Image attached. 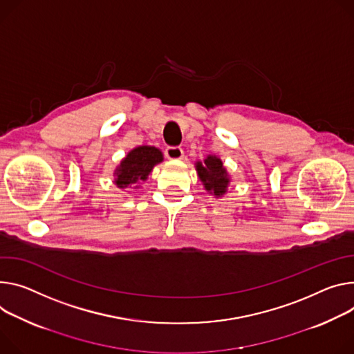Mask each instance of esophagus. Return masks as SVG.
<instances>
[{
    "instance_id": "34e87169",
    "label": "esophagus",
    "mask_w": 354,
    "mask_h": 354,
    "mask_svg": "<svg viewBox=\"0 0 354 354\" xmlns=\"http://www.w3.org/2000/svg\"><path fill=\"white\" fill-rule=\"evenodd\" d=\"M165 156L171 160H178L183 158V149L180 147H168L165 149Z\"/></svg>"
}]
</instances>
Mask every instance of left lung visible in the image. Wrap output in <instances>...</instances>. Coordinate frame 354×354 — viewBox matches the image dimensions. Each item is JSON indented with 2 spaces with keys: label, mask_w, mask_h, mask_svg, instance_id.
Returning a JSON list of instances; mask_svg holds the SVG:
<instances>
[{
  "label": "left lung",
  "mask_w": 354,
  "mask_h": 354,
  "mask_svg": "<svg viewBox=\"0 0 354 354\" xmlns=\"http://www.w3.org/2000/svg\"><path fill=\"white\" fill-rule=\"evenodd\" d=\"M195 168L209 195L218 199L227 194L232 178L217 155H207L203 160H196Z\"/></svg>",
  "instance_id": "8db88e82"
}]
</instances>
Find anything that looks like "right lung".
<instances>
[{"instance_id":"obj_1","label":"right lung","mask_w":354,"mask_h":354,"mask_svg":"<svg viewBox=\"0 0 354 354\" xmlns=\"http://www.w3.org/2000/svg\"><path fill=\"white\" fill-rule=\"evenodd\" d=\"M164 160V153L152 145H140L128 152L114 169V185L120 189H138L148 179L153 167Z\"/></svg>"}]
</instances>
